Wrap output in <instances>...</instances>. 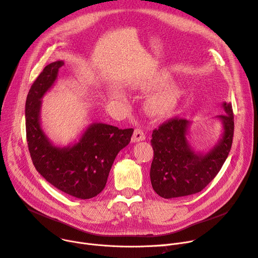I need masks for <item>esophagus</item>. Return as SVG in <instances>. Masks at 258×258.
Returning <instances> with one entry per match:
<instances>
[{
  "label": "esophagus",
  "instance_id": "34e87169",
  "mask_svg": "<svg viewBox=\"0 0 258 258\" xmlns=\"http://www.w3.org/2000/svg\"><path fill=\"white\" fill-rule=\"evenodd\" d=\"M145 139V134L141 128H136L133 134L132 137V142H138V141H142Z\"/></svg>",
  "mask_w": 258,
  "mask_h": 258
}]
</instances>
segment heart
I'll return each instance as SVG.
<instances>
[{"mask_svg":"<svg viewBox=\"0 0 258 258\" xmlns=\"http://www.w3.org/2000/svg\"><path fill=\"white\" fill-rule=\"evenodd\" d=\"M166 77L161 76L153 83L145 84L142 86V89H152L163 85L165 83ZM117 97H120L119 94H116ZM180 98V90L177 86H168L162 89L146 100V110L154 116H165L171 113L174 107L177 106Z\"/></svg>","mask_w":258,"mask_h":258,"instance_id":"1","label":"heart"}]
</instances>
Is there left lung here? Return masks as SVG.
<instances>
[{
    "label": "left lung",
    "mask_w": 258,
    "mask_h": 258,
    "mask_svg": "<svg viewBox=\"0 0 258 258\" xmlns=\"http://www.w3.org/2000/svg\"><path fill=\"white\" fill-rule=\"evenodd\" d=\"M223 106L227 113L219 116L224 124L223 138L206 155L196 154L189 146L186 139L189 122L184 118H171L153 131L151 182L160 197L198 194L219 173L231 150L234 134L232 106L230 103Z\"/></svg>",
    "instance_id": "8db88e82"
}]
</instances>
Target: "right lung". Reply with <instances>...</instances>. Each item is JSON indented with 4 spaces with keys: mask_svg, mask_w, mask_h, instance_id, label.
<instances>
[{
    "mask_svg": "<svg viewBox=\"0 0 258 258\" xmlns=\"http://www.w3.org/2000/svg\"><path fill=\"white\" fill-rule=\"evenodd\" d=\"M62 66L61 60L46 66L27 95V143L34 167L46 181L67 195L87 200L103 190L113 162L130 143L134 128L94 123L71 147L51 144L39 124L40 99L54 84Z\"/></svg>",
    "mask_w": 258,
    "mask_h": 258,
    "instance_id": "1",
    "label": "right lung"
}]
</instances>
